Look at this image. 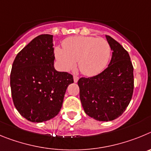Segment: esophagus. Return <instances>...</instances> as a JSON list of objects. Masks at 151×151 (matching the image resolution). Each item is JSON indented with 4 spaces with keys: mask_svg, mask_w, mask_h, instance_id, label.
Instances as JSON below:
<instances>
[{
    "mask_svg": "<svg viewBox=\"0 0 151 151\" xmlns=\"http://www.w3.org/2000/svg\"><path fill=\"white\" fill-rule=\"evenodd\" d=\"M78 80H79V77H77V76L74 75V83H77V81H78Z\"/></svg>",
    "mask_w": 151,
    "mask_h": 151,
    "instance_id": "obj_1",
    "label": "esophagus"
}]
</instances>
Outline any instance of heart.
<instances>
[{"mask_svg": "<svg viewBox=\"0 0 151 151\" xmlns=\"http://www.w3.org/2000/svg\"><path fill=\"white\" fill-rule=\"evenodd\" d=\"M63 49L56 47L55 55L64 70L74 69L78 62L79 70L86 76L101 73L108 64L111 49L109 43L95 37H70L62 43Z\"/></svg>", "mask_w": 151, "mask_h": 151, "instance_id": "obj_1", "label": "heart"}]
</instances>
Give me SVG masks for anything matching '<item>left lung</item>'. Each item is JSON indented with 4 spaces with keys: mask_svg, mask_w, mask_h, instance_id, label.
<instances>
[{
    "mask_svg": "<svg viewBox=\"0 0 151 151\" xmlns=\"http://www.w3.org/2000/svg\"><path fill=\"white\" fill-rule=\"evenodd\" d=\"M112 57L108 67L92 77L77 82L80 99L88 116L99 121H111L123 114L133 94V66L128 52L111 37L106 35Z\"/></svg>",
    "mask_w": 151,
    "mask_h": 151,
    "instance_id": "left-lung-1",
    "label": "left lung"
}]
</instances>
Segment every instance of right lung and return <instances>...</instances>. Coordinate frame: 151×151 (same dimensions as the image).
Returning a JSON list of instances; mask_svg holds the SVG:
<instances>
[{
  "instance_id": "add662e5",
  "label": "right lung",
  "mask_w": 151,
  "mask_h": 151,
  "mask_svg": "<svg viewBox=\"0 0 151 151\" xmlns=\"http://www.w3.org/2000/svg\"><path fill=\"white\" fill-rule=\"evenodd\" d=\"M52 37H36L17 54L12 66L14 105L23 117L34 123L55 117L62 108L67 87L74 83L71 74L54 68Z\"/></svg>"
}]
</instances>
